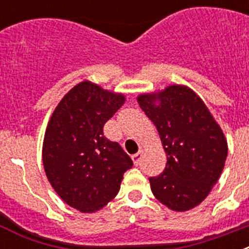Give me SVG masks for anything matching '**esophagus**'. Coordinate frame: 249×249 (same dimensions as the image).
I'll use <instances>...</instances> for the list:
<instances>
[{
  "label": "esophagus",
  "instance_id": "obj_1",
  "mask_svg": "<svg viewBox=\"0 0 249 249\" xmlns=\"http://www.w3.org/2000/svg\"><path fill=\"white\" fill-rule=\"evenodd\" d=\"M142 156H143V153L142 152H138V153H136V155L132 156V160H133V163L136 164V166H138V164L141 163V160H142Z\"/></svg>",
  "mask_w": 249,
  "mask_h": 249
}]
</instances>
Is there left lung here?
<instances>
[{"instance_id":"left-lung-1","label":"left lung","mask_w":249,"mask_h":249,"mask_svg":"<svg viewBox=\"0 0 249 249\" xmlns=\"http://www.w3.org/2000/svg\"><path fill=\"white\" fill-rule=\"evenodd\" d=\"M137 100L157 127L167 155L163 172L149 177L152 192L178 212L198 206L223 171L228 152L223 132L203 101L186 86H169Z\"/></svg>"}]
</instances>
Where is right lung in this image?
<instances>
[{
    "label": "right lung",
    "instance_id": "1",
    "mask_svg": "<svg viewBox=\"0 0 249 249\" xmlns=\"http://www.w3.org/2000/svg\"><path fill=\"white\" fill-rule=\"evenodd\" d=\"M124 103L123 94L85 81L54 109L43 141L46 176L58 196L81 212H96L116 197L131 157L103 135L105 123Z\"/></svg>",
    "mask_w": 249,
    "mask_h": 249
}]
</instances>
